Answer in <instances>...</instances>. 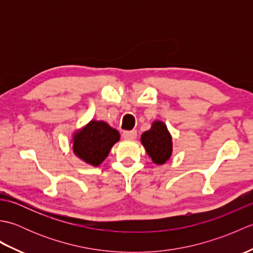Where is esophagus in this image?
I'll return each mask as SVG.
<instances>
[{"label": "esophagus", "instance_id": "34e87169", "mask_svg": "<svg viewBox=\"0 0 253 253\" xmlns=\"http://www.w3.org/2000/svg\"><path fill=\"white\" fill-rule=\"evenodd\" d=\"M123 138L125 139H135L137 137V130H126L122 133Z\"/></svg>", "mask_w": 253, "mask_h": 253}]
</instances>
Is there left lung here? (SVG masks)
Here are the masks:
<instances>
[{
	"label": "left lung",
	"mask_w": 253,
	"mask_h": 253,
	"mask_svg": "<svg viewBox=\"0 0 253 253\" xmlns=\"http://www.w3.org/2000/svg\"><path fill=\"white\" fill-rule=\"evenodd\" d=\"M141 142L154 163L164 164L170 158L171 138L164 123L154 122L151 129L142 133Z\"/></svg>",
	"instance_id": "8db88e82"
}]
</instances>
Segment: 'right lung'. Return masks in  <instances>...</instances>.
Returning a JSON list of instances; mask_svg holds the SVG:
<instances>
[{
    "label": "right lung",
    "mask_w": 253,
    "mask_h": 253,
    "mask_svg": "<svg viewBox=\"0 0 253 253\" xmlns=\"http://www.w3.org/2000/svg\"><path fill=\"white\" fill-rule=\"evenodd\" d=\"M120 140V133L104 122L91 121L74 137L75 154L93 166L103 162L114 143Z\"/></svg>",
    "instance_id": "add662e5"
}]
</instances>
